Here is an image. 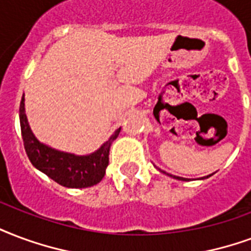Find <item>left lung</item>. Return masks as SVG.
<instances>
[{
  "instance_id": "obj_1",
  "label": "left lung",
  "mask_w": 251,
  "mask_h": 251,
  "mask_svg": "<svg viewBox=\"0 0 251 251\" xmlns=\"http://www.w3.org/2000/svg\"><path fill=\"white\" fill-rule=\"evenodd\" d=\"M162 173H165V172H162ZM169 176H170V174H169ZM174 178H176V179H179V181H186V179L182 177H176V176H174Z\"/></svg>"
}]
</instances>
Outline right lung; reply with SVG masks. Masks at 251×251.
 Here are the masks:
<instances>
[{
    "mask_svg": "<svg viewBox=\"0 0 251 251\" xmlns=\"http://www.w3.org/2000/svg\"><path fill=\"white\" fill-rule=\"evenodd\" d=\"M24 101L25 98L22 97L20 105V124L25 151L33 166L65 187L82 189L97 185L106 173L110 145L118 137L121 127L94 153L89 155L65 153L41 144L34 137L25 114Z\"/></svg>",
    "mask_w": 251,
    "mask_h": 251,
    "instance_id": "1",
    "label": "right lung"
}]
</instances>
